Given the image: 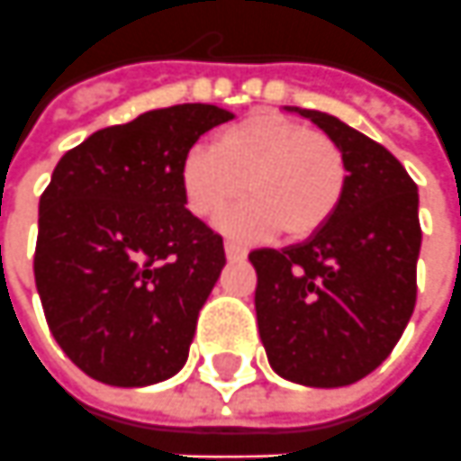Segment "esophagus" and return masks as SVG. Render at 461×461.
Masks as SVG:
<instances>
[{
    "mask_svg": "<svg viewBox=\"0 0 461 461\" xmlns=\"http://www.w3.org/2000/svg\"><path fill=\"white\" fill-rule=\"evenodd\" d=\"M225 256H228L230 261L246 258V249H243V246H238L236 240H225Z\"/></svg>",
    "mask_w": 461,
    "mask_h": 461,
    "instance_id": "obj_1",
    "label": "esophagus"
}]
</instances>
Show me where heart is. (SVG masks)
Returning <instances> with one entry per match:
<instances>
[{
    "label": "heart",
    "mask_w": 461,
    "mask_h": 461,
    "mask_svg": "<svg viewBox=\"0 0 461 461\" xmlns=\"http://www.w3.org/2000/svg\"><path fill=\"white\" fill-rule=\"evenodd\" d=\"M346 180L344 152L331 138L268 113L225 128L180 160V190L195 218H211L249 190L221 218L240 240H266L281 228L294 238L316 233L339 211Z\"/></svg>",
    "instance_id": "b5f03b06"
}]
</instances>
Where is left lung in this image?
<instances>
[{"label":"left lung","mask_w":461,"mask_h":461,"mask_svg":"<svg viewBox=\"0 0 461 461\" xmlns=\"http://www.w3.org/2000/svg\"><path fill=\"white\" fill-rule=\"evenodd\" d=\"M341 148L348 170L331 221L303 243L250 250L256 316L271 369L336 389L392 354L417 303L419 193L384 145L319 110L285 107Z\"/></svg>","instance_id":"8db88e82"}]
</instances>
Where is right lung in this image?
<instances>
[{
    "mask_svg": "<svg viewBox=\"0 0 461 461\" xmlns=\"http://www.w3.org/2000/svg\"><path fill=\"white\" fill-rule=\"evenodd\" d=\"M230 113L173 104L92 132L40 198L34 281L69 361L110 386L176 376L225 266L223 238L185 208L180 160Z\"/></svg>",
    "mask_w": 461,
    "mask_h": 461,
    "instance_id": "1",
    "label": "right lung"
}]
</instances>
